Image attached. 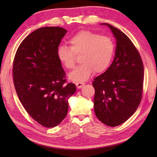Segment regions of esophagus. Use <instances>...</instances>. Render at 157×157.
Wrapping results in <instances>:
<instances>
[{
  "instance_id": "obj_1",
  "label": "esophagus",
  "mask_w": 157,
  "mask_h": 157,
  "mask_svg": "<svg viewBox=\"0 0 157 157\" xmlns=\"http://www.w3.org/2000/svg\"><path fill=\"white\" fill-rule=\"evenodd\" d=\"M84 84L85 83L84 82H76V86H77V88L78 89L83 87L84 86Z\"/></svg>"
}]
</instances>
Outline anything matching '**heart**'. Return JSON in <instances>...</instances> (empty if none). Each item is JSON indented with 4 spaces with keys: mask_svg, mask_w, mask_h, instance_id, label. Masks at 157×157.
Returning <instances> with one entry per match:
<instances>
[{
    "mask_svg": "<svg viewBox=\"0 0 157 157\" xmlns=\"http://www.w3.org/2000/svg\"><path fill=\"white\" fill-rule=\"evenodd\" d=\"M69 47L59 46L57 56L66 68L71 69L75 66V55H80L82 64L69 74V79L77 82L86 81L94 71H105L115 53V43L110 37L89 31L77 33L69 40Z\"/></svg>",
    "mask_w": 157,
    "mask_h": 157,
    "instance_id": "1",
    "label": "heart"
}]
</instances>
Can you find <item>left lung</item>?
<instances>
[{
  "mask_svg": "<svg viewBox=\"0 0 157 157\" xmlns=\"http://www.w3.org/2000/svg\"><path fill=\"white\" fill-rule=\"evenodd\" d=\"M116 39L115 58L105 73L94 78V107L103 124L117 126L138 107L143 90L144 65L138 51L124 33L108 23Z\"/></svg>",
  "mask_w": 157,
  "mask_h": 157,
  "instance_id": "8db88e82",
  "label": "left lung"
}]
</instances>
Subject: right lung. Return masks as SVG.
<instances>
[{"label": "right lung", "instance_id": "obj_1", "mask_svg": "<svg viewBox=\"0 0 157 157\" xmlns=\"http://www.w3.org/2000/svg\"><path fill=\"white\" fill-rule=\"evenodd\" d=\"M67 32L59 27L39 28L21 42L14 58L17 96L29 115L46 128L55 127L64 119L68 99L76 92L75 84H65V71L57 56Z\"/></svg>", "mask_w": 157, "mask_h": 157}]
</instances>
